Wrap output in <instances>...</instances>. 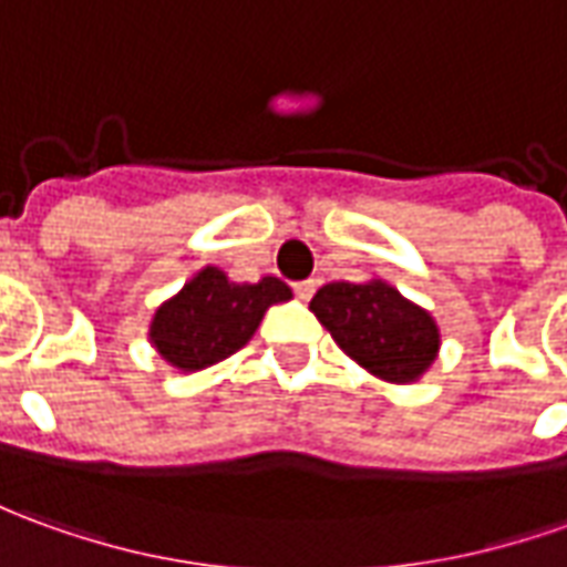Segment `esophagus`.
I'll return each instance as SVG.
<instances>
[{
  "mask_svg": "<svg viewBox=\"0 0 567 567\" xmlns=\"http://www.w3.org/2000/svg\"><path fill=\"white\" fill-rule=\"evenodd\" d=\"M313 291H316L313 279H310V282H298V285H295V295H298L300 300H310V298H313Z\"/></svg>",
  "mask_w": 567,
  "mask_h": 567,
  "instance_id": "1",
  "label": "esophagus"
}]
</instances>
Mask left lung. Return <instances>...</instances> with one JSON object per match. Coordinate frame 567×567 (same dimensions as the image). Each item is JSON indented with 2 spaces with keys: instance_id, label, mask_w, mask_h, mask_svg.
<instances>
[{
  "instance_id": "8db88e82",
  "label": "left lung",
  "mask_w": 567,
  "mask_h": 567,
  "mask_svg": "<svg viewBox=\"0 0 567 567\" xmlns=\"http://www.w3.org/2000/svg\"><path fill=\"white\" fill-rule=\"evenodd\" d=\"M310 310L353 363L388 384L422 381L441 353L434 316L384 279L322 285Z\"/></svg>"
}]
</instances>
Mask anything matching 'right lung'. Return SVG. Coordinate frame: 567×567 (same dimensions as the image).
<instances>
[{"label": "right lung", "instance_id": "1", "mask_svg": "<svg viewBox=\"0 0 567 567\" xmlns=\"http://www.w3.org/2000/svg\"><path fill=\"white\" fill-rule=\"evenodd\" d=\"M285 300H291V288L276 276L248 285L204 267L154 310L148 341L176 372H202L245 348L269 307Z\"/></svg>", "mask_w": 567, "mask_h": 567}]
</instances>
